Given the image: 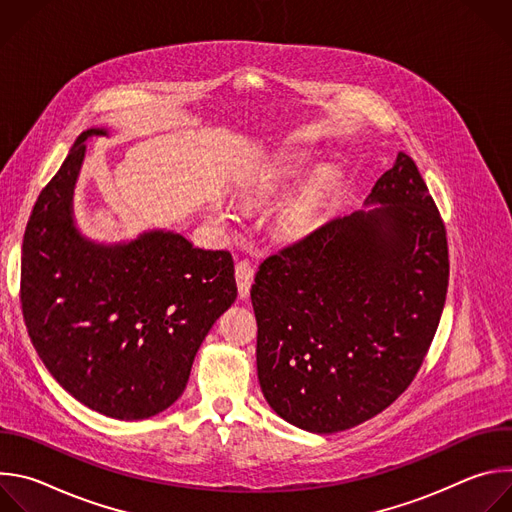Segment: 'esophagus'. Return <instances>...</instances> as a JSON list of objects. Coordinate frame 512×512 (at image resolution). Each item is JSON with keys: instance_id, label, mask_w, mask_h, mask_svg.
I'll use <instances>...</instances> for the list:
<instances>
[{"instance_id": "1", "label": "esophagus", "mask_w": 512, "mask_h": 512, "mask_svg": "<svg viewBox=\"0 0 512 512\" xmlns=\"http://www.w3.org/2000/svg\"><path fill=\"white\" fill-rule=\"evenodd\" d=\"M253 275H255V269H253V265H251L247 259H241V261L235 265L237 289H239V296H241V298H247V296H249V289H251V283H253Z\"/></svg>"}]
</instances>
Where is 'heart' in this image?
Here are the masks:
<instances>
[{"mask_svg": "<svg viewBox=\"0 0 512 512\" xmlns=\"http://www.w3.org/2000/svg\"><path fill=\"white\" fill-rule=\"evenodd\" d=\"M296 172H298L296 166H283L281 170H277L273 174V178L267 186H263L261 190H247L245 196L251 200L259 198L265 192L273 190L275 186L283 184L287 178H294ZM332 182H334L332 174L328 170H324L318 176H314L298 194L285 200L275 212V225H277L279 233H283L287 237H298V235H304L308 229H312L322 212V206L332 188Z\"/></svg>", "mask_w": 512, "mask_h": 512, "instance_id": "b5f03b06", "label": "heart"}]
</instances>
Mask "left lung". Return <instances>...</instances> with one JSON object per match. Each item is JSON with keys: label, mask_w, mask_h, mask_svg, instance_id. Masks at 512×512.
I'll list each match as a JSON object with an SVG mask.
<instances>
[{"label": "left lung", "mask_w": 512, "mask_h": 512, "mask_svg": "<svg viewBox=\"0 0 512 512\" xmlns=\"http://www.w3.org/2000/svg\"><path fill=\"white\" fill-rule=\"evenodd\" d=\"M367 204L269 255L255 275L257 375L271 409L314 433L354 427L415 379L448 294L446 225L399 154Z\"/></svg>", "instance_id": "8db88e82"}]
</instances>
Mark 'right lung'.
<instances>
[{
  "label": "right lung",
  "mask_w": 512,
  "mask_h": 512,
  "mask_svg": "<svg viewBox=\"0 0 512 512\" xmlns=\"http://www.w3.org/2000/svg\"><path fill=\"white\" fill-rule=\"evenodd\" d=\"M83 131L42 188L22 245L20 302L44 367L77 401L115 419H145L186 389L194 356L237 298L229 251L152 231L95 245L72 225Z\"/></svg>",
  "instance_id": "obj_1"
}]
</instances>
